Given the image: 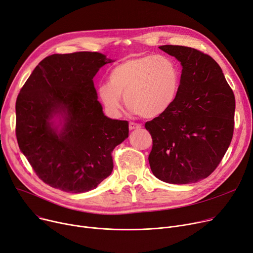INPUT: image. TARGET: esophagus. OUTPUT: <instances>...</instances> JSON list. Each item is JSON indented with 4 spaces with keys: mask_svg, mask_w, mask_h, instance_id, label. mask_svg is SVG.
<instances>
[{
    "mask_svg": "<svg viewBox=\"0 0 253 253\" xmlns=\"http://www.w3.org/2000/svg\"><path fill=\"white\" fill-rule=\"evenodd\" d=\"M140 127H142L140 124L133 123V122H130V123L128 124V128H129V129H137V128H140Z\"/></svg>",
    "mask_w": 253,
    "mask_h": 253,
    "instance_id": "34e87169",
    "label": "esophagus"
}]
</instances>
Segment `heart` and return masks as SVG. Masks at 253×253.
I'll return each instance as SVG.
<instances>
[{"label":"heart","instance_id":"b5f03b06","mask_svg":"<svg viewBox=\"0 0 253 253\" xmlns=\"http://www.w3.org/2000/svg\"><path fill=\"white\" fill-rule=\"evenodd\" d=\"M181 84V69L172 58L148 54L127 58L109 73V83L98 86L106 111L118 116L122 96L126 106L145 118L166 113L173 104Z\"/></svg>","mask_w":253,"mask_h":253}]
</instances>
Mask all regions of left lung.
<instances>
[{
    "label": "left lung",
    "instance_id": "left-lung-1",
    "mask_svg": "<svg viewBox=\"0 0 253 253\" xmlns=\"http://www.w3.org/2000/svg\"><path fill=\"white\" fill-rule=\"evenodd\" d=\"M159 49L175 57L183 69L171 107L145 124L153 141L148 159L153 174L163 182H197L212 173L230 146L235 96L210 55L173 44Z\"/></svg>",
    "mask_w": 253,
    "mask_h": 253
}]
</instances>
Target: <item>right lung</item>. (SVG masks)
Wrapping results in <instances>:
<instances>
[{
	"label": "right lung",
	"mask_w": 253,
	"mask_h": 253,
	"mask_svg": "<svg viewBox=\"0 0 253 253\" xmlns=\"http://www.w3.org/2000/svg\"><path fill=\"white\" fill-rule=\"evenodd\" d=\"M113 62L97 52L53 54L39 63L16 100V138L36 174L68 193L95 189L113 169L112 151L128 137L126 121L103 113L93 79ZM61 114L60 132L51 118Z\"/></svg>",
	"instance_id": "right-lung-1"
}]
</instances>
